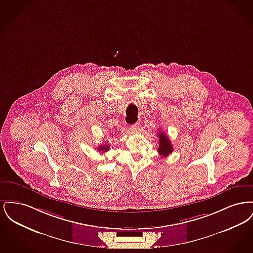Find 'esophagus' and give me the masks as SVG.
I'll list each match as a JSON object with an SVG mask.
<instances>
[{
  "mask_svg": "<svg viewBox=\"0 0 253 253\" xmlns=\"http://www.w3.org/2000/svg\"><path fill=\"white\" fill-rule=\"evenodd\" d=\"M131 128H132V131H138V130H140V123H139V122H136V123L132 124Z\"/></svg>",
  "mask_w": 253,
  "mask_h": 253,
  "instance_id": "esophagus-1",
  "label": "esophagus"
}]
</instances>
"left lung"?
<instances>
[{
  "label": "left lung",
  "mask_w": 253,
  "mask_h": 253,
  "mask_svg": "<svg viewBox=\"0 0 253 253\" xmlns=\"http://www.w3.org/2000/svg\"><path fill=\"white\" fill-rule=\"evenodd\" d=\"M157 135L159 138V145L157 148V152L159 156L161 157H168L169 155L172 153V150H173V147L169 139L168 135L161 131L158 132Z\"/></svg>",
  "instance_id": "left-lung-1"
}]
</instances>
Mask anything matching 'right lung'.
Segmentation results:
<instances>
[{
    "label": "right lung",
    "instance_id": "obj_1",
    "mask_svg": "<svg viewBox=\"0 0 253 253\" xmlns=\"http://www.w3.org/2000/svg\"><path fill=\"white\" fill-rule=\"evenodd\" d=\"M109 149H110V146L107 143H105V144L99 145L97 148H96V150L98 151V152H101V153H104V152H107Z\"/></svg>",
    "mask_w": 253,
    "mask_h": 253
}]
</instances>
